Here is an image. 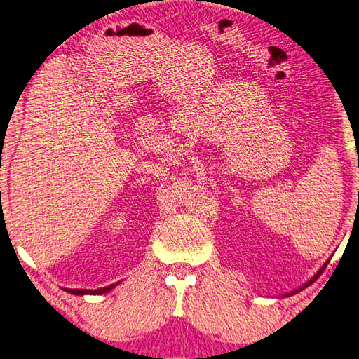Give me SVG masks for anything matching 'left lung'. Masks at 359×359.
<instances>
[{"label": "left lung", "instance_id": "1", "mask_svg": "<svg viewBox=\"0 0 359 359\" xmlns=\"http://www.w3.org/2000/svg\"><path fill=\"white\" fill-rule=\"evenodd\" d=\"M325 266H326V264H325ZM325 266H323V267H321V269H320V271H318V272H317V276H315V277H313V278H311V282H307V283H306V285H304V287H302V288H306V287H307V285H311V283H312V282H313V280H315V278H317V277H318V276H320V274H321V272H323V269H325Z\"/></svg>", "mask_w": 359, "mask_h": 359}]
</instances>
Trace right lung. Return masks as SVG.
<instances>
[{
	"mask_svg": "<svg viewBox=\"0 0 359 359\" xmlns=\"http://www.w3.org/2000/svg\"><path fill=\"white\" fill-rule=\"evenodd\" d=\"M115 287V285H111V287H106V288H100V290H66L68 293L71 294H102V293H107V291H111L112 288Z\"/></svg>",
	"mask_w": 359,
	"mask_h": 359,
	"instance_id": "1",
	"label": "right lung"
}]
</instances>
